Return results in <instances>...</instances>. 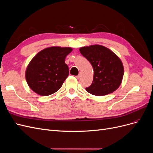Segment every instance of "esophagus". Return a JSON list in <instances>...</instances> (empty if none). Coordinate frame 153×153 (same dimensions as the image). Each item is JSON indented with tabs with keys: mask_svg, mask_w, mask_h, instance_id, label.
I'll use <instances>...</instances> for the list:
<instances>
[{
	"mask_svg": "<svg viewBox=\"0 0 153 153\" xmlns=\"http://www.w3.org/2000/svg\"><path fill=\"white\" fill-rule=\"evenodd\" d=\"M80 77H81V74H79V75H78L76 76V78H78H78H80Z\"/></svg>",
	"mask_w": 153,
	"mask_h": 153,
	"instance_id": "34e87169",
	"label": "esophagus"
}]
</instances>
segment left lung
<instances>
[{
  "mask_svg": "<svg viewBox=\"0 0 153 153\" xmlns=\"http://www.w3.org/2000/svg\"><path fill=\"white\" fill-rule=\"evenodd\" d=\"M80 52L93 68V81L86 91L95 96H105L116 91L124 75L121 60L104 46L94 45L81 47Z\"/></svg>",
  "mask_w": 153,
  "mask_h": 153,
  "instance_id": "obj_1",
  "label": "left lung"
}]
</instances>
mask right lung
<instances>
[{
    "label": "right lung",
    "mask_w": 153,
    "mask_h": 153,
    "mask_svg": "<svg viewBox=\"0 0 153 153\" xmlns=\"http://www.w3.org/2000/svg\"><path fill=\"white\" fill-rule=\"evenodd\" d=\"M72 48L50 47L37 53L25 70L29 87L40 96H49L57 92L69 75V68L65 63Z\"/></svg>",
    "instance_id": "add662e5"
}]
</instances>
